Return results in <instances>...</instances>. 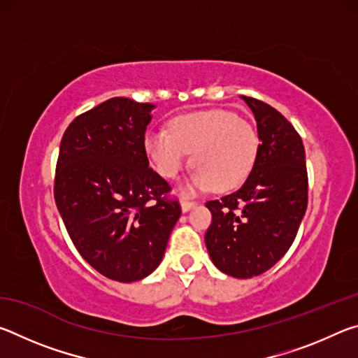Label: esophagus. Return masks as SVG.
<instances>
[{
  "instance_id": "1",
  "label": "esophagus",
  "mask_w": 358,
  "mask_h": 358,
  "mask_svg": "<svg viewBox=\"0 0 358 358\" xmlns=\"http://www.w3.org/2000/svg\"><path fill=\"white\" fill-rule=\"evenodd\" d=\"M192 207H196V202L194 201H187V199H183V201H181V210L183 211L191 210Z\"/></svg>"
}]
</instances>
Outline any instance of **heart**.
I'll return each mask as SVG.
<instances>
[{
	"instance_id": "obj_1",
	"label": "heart",
	"mask_w": 358,
	"mask_h": 358,
	"mask_svg": "<svg viewBox=\"0 0 358 358\" xmlns=\"http://www.w3.org/2000/svg\"><path fill=\"white\" fill-rule=\"evenodd\" d=\"M257 131L248 120L229 110L180 115L167 129L150 131L145 150L164 178H175L192 153V172L186 189L229 191L251 173L259 155Z\"/></svg>"
}]
</instances>
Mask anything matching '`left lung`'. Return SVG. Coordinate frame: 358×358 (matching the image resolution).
Masks as SVG:
<instances>
[{"instance_id":"obj_1","label":"left lung","mask_w":358,"mask_h":358,"mask_svg":"<svg viewBox=\"0 0 358 358\" xmlns=\"http://www.w3.org/2000/svg\"><path fill=\"white\" fill-rule=\"evenodd\" d=\"M243 99L254 113L259 155L237 191L208 201L211 224L205 245L213 264L234 278H252L271 268L299 232L308 205L305 147L299 132L265 102Z\"/></svg>"}]
</instances>
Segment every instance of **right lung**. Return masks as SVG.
<instances>
[{
	"mask_svg": "<svg viewBox=\"0 0 358 358\" xmlns=\"http://www.w3.org/2000/svg\"><path fill=\"white\" fill-rule=\"evenodd\" d=\"M148 102L112 98L64 131L53 196L72 243L108 280L132 282L156 270L181 207L148 167Z\"/></svg>",
	"mask_w": 358,
	"mask_h": 358,
	"instance_id": "1",
	"label": "right lung"
}]
</instances>
